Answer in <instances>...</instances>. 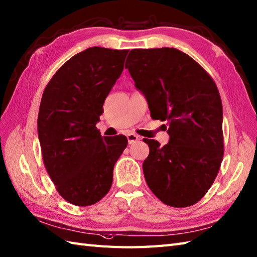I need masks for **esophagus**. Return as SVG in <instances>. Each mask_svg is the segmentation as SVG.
Listing matches in <instances>:
<instances>
[{"label": "esophagus", "mask_w": 257, "mask_h": 257, "mask_svg": "<svg viewBox=\"0 0 257 257\" xmlns=\"http://www.w3.org/2000/svg\"><path fill=\"white\" fill-rule=\"evenodd\" d=\"M127 139H128L129 145H132V144L136 143V141H137V140H139V137H138L137 135H135V134H128L127 135Z\"/></svg>", "instance_id": "34e87169"}]
</instances>
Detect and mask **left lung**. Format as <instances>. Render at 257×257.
Listing matches in <instances>:
<instances>
[{
    "mask_svg": "<svg viewBox=\"0 0 257 257\" xmlns=\"http://www.w3.org/2000/svg\"><path fill=\"white\" fill-rule=\"evenodd\" d=\"M145 95L152 119L167 121L169 143L144 138L149 156L146 182L163 203L187 207L199 202L219 173L223 110L219 89L203 67L176 48H136L125 61Z\"/></svg>",
    "mask_w": 257,
    "mask_h": 257,
    "instance_id": "1",
    "label": "left lung"
}]
</instances>
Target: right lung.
I'll list each match as a JSON object with an SVG mask.
<instances>
[{"label": "right lung", "mask_w": 257, "mask_h": 257, "mask_svg": "<svg viewBox=\"0 0 257 257\" xmlns=\"http://www.w3.org/2000/svg\"><path fill=\"white\" fill-rule=\"evenodd\" d=\"M129 50L90 47L54 74L43 92L37 132L43 161L57 192L69 203H97L111 188L113 166L128 140L101 137L96 123L120 77Z\"/></svg>", "instance_id": "add662e5"}]
</instances>
